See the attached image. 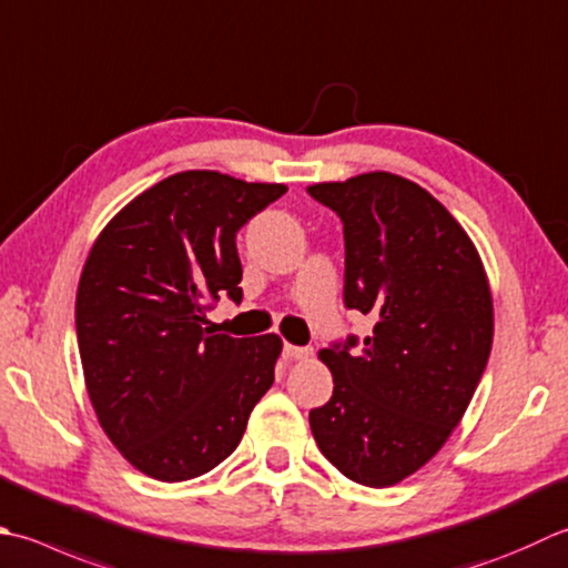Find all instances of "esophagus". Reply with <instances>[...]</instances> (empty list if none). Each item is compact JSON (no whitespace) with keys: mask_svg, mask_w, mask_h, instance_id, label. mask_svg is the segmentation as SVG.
<instances>
[{"mask_svg":"<svg viewBox=\"0 0 568 568\" xmlns=\"http://www.w3.org/2000/svg\"><path fill=\"white\" fill-rule=\"evenodd\" d=\"M310 354H313V349L310 347H295V344H285L283 347L285 359H305V357H310Z\"/></svg>","mask_w":568,"mask_h":568,"instance_id":"34e87169","label":"esophagus"}]
</instances>
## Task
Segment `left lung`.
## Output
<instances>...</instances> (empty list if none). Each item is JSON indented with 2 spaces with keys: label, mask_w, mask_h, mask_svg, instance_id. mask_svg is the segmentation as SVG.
I'll use <instances>...</instances> for the list:
<instances>
[{
  "label": "left lung",
  "mask_w": 568,
  "mask_h": 568,
  "mask_svg": "<svg viewBox=\"0 0 568 568\" xmlns=\"http://www.w3.org/2000/svg\"><path fill=\"white\" fill-rule=\"evenodd\" d=\"M344 229V307L372 315L359 342L320 352L332 398L310 410L322 455L366 487L402 483L448 440L493 347V295L463 226L388 172L307 186Z\"/></svg>",
  "instance_id": "left-lung-1"
}]
</instances>
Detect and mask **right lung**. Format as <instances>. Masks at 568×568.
I'll use <instances>...</instances> for the list:
<instances>
[{"label": "right lung", "mask_w": 568, "mask_h": 568, "mask_svg": "<svg viewBox=\"0 0 568 568\" xmlns=\"http://www.w3.org/2000/svg\"><path fill=\"white\" fill-rule=\"evenodd\" d=\"M283 184L180 172L150 186L93 243L75 335L100 426L144 475L182 483L236 450L275 379L277 335H214L206 310L241 303L236 233Z\"/></svg>", "instance_id": "obj_1"}]
</instances>
